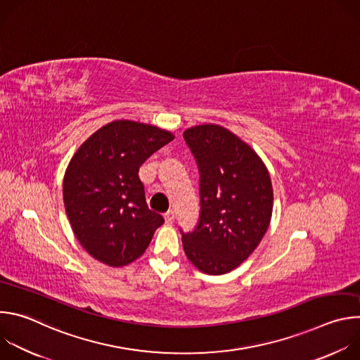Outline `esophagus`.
I'll return each mask as SVG.
<instances>
[{
	"label": "esophagus",
	"mask_w": 360,
	"mask_h": 360,
	"mask_svg": "<svg viewBox=\"0 0 360 360\" xmlns=\"http://www.w3.org/2000/svg\"><path fill=\"white\" fill-rule=\"evenodd\" d=\"M164 218H165V222H167V224H172L174 219H175L174 211H168V212L164 215Z\"/></svg>",
	"instance_id": "1"
}]
</instances>
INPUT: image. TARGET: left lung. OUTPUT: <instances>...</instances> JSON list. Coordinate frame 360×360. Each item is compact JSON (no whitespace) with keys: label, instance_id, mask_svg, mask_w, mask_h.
I'll return each mask as SVG.
<instances>
[{"label":"left lung","instance_id":"1","mask_svg":"<svg viewBox=\"0 0 360 360\" xmlns=\"http://www.w3.org/2000/svg\"><path fill=\"white\" fill-rule=\"evenodd\" d=\"M184 139L199 168V222L184 233L186 258L200 272L224 275L238 268L262 240L272 218L274 189L268 168L229 129L203 124Z\"/></svg>","mask_w":360,"mask_h":360}]
</instances>
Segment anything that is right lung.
<instances>
[{"label": "right lung", "instance_id": "right-lung-1", "mask_svg": "<svg viewBox=\"0 0 360 360\" xmlns=\"http://www.w3.org/2000/svg\"><path fill=\"white\" fill-rule=\"evenodd\" d=\"M174 138L158 127L118 120L74 153L64 175V207L75 238L94 259L115 268L134 262L164 224L148 208L138 172Z\"/></svg>", "mask_w": 360, "mask_h": 360}]
</instances>
